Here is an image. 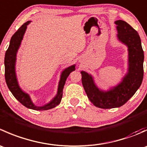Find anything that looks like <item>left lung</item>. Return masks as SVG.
Wrapping results in <instances>:
<instances>
[{
	"instance_id": "8db88e82",
	"label": "left lung",
	"mask_w": 147,
	"mask_h": 147,
	"mask_svg": "<svg viewBox=\"0 0 147 147\" xmlns=\"http://www.w3.org/2000/svg\"><path fill=\"white\" fill-rule=\"evenodd\" d=\"M119 41L128 47V72L121 82L108 91L100 90L92 77L82 71V83L90 102L102 109L119 107L126 103L142 84L144 77V51L139 34L124 20L115 21Z\"/></svg>"
}]
</instances>
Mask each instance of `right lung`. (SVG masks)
<instances>
[{
    "mask_svg": "<svg viewBox=\"0 0 147 147\" xmlns=\"http://www.w3.org/2000/svg\"><path fill=\"white\" fill-rule=\"evenodd\" d=\"M30 23V21H28L25 23L23 26H20V28L15 32L14 35L12 36L11 39H10L9 47L5 52V60H4L5 82H6L8 87L9 88L12 94H13V96L25 107L29 108V109H35V110H47V109L55 107L57 105L60 103L62 97H63V90L64 88L65 81L69 74L75 69V65H72V66L66 68L62 72L57 95L53 99V100L42 107L35 106L31 101L30 96L27 93H25L19 87L16 75V69H15L16 53L20 47V43H21L23 35L26 32V28H27V26Z\"/></svg>",
    "mask_w": 147,
    "mask_h": 147,
    "instance_id": "obj_1",
    "label": "right lung"
}]
</instances>
